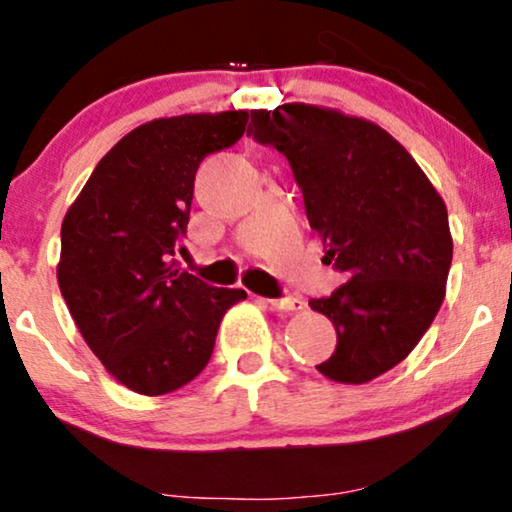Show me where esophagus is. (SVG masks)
I'll return each mask as SVG.
<instances>
[{
  "instance_id": "obj_1",
  "label": "esophagus",
  "mask_w": 512,
  "mask_h": 512,
  "mask_svg": "<svg viewBox=\"0 0 512 512\" xmlns=\"http://www.w3.org/2000/svg\"><path fill=\"white\" fill-rule=\"evenodd\" d=\"M267 303L272 305L274 310H281V312H298V310H305V300L298 298V295H286V298L267 300Z\"/></svg>"
}]
</instances>
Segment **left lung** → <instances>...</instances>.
<instances>
[{
    "label": "left lung",
    "instance_id": "1",
    "mask_svg": "<svg viewBox=\"0 0 512 512\" xmlns=\"http://www.w3.org/2000/svg\"><path fill=\"white\" fill-rule=\"evenodd\" d=\"M248 135L291 164L326 262L348 281L312 310L336 326L326 379L367 384L410 355L446 295L453 238L441 195L384 128L315 104L250 112Z\"/></svg>",
    "mask_w": 512,
    "mask_h": 512
}]
</instances>
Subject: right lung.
Returning <instances> with one entry per match:
<instances>
[{
    "label": "right lung",
    "mask_w": 512,
    "mask_h": 512,
    "mask_svg": "<svg viewBox=\"0 0 512 512\" xmlns=\"http://www.w3.org/2000/svg\"><path fill=\"white\" fill-rule=\"evenodd\" d=\"M248 112L155 119L100 159L61 224L57 279L92 353L143 396L193 381L212 357L221 319L248 298L181 272L195 171L238 143Z\"/></svg>",
    "instance_id": "1"
}]
</instances>
